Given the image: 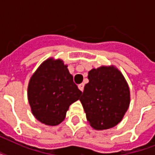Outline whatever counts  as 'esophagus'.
Instances as JSON below:
<instances>
[{
	"label": "esophagus",
	"instance_id": "34e87169",
	"mask_svg": "<svg viewBox=\"0 0 155 155\" xmlns=\"http://www.w3.org/2000/svg\"><path fill=\"white\" fill-rule=\"evenodd\" d=\"M78 87H79V89H80L81 92H83V91H84V84H79Z\"/></svg>",
	"mask_w": 155,
	"mask_h": 155
}]
</instances>
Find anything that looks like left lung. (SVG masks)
<instances>
[{"instance_id":"obj_1","label":"left lung","mask_w":155,"mask_h":155,"mask_svg":"<svg viewBox=\"0 0 155 155\" xmlns=\"http://www.w3.org/2000/svg\"><path fill=\"white\" fill-rule=\"evenodd\" d=\"M80 99L93 129L108 130L120 123L130 103V91L124 75L115 66H101L89 71Z\"/></svg>"}]
</instances>
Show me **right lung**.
Masks as SVG:
<instances>
[{"label":"right lung","instance_id":"right-lung-1","mask_svg":"<svg viewBox=\"0 0 155 155\" xmlns=\"http://www.w3.org/2000/svg\"><path fill=\"white\" fill-rule=\"evenodd\" d=\"M73 76L60 58L43 61L30 77L27 97L33 115L42 124L59 125L66 117L69 106L80 99Z\"/></svg>","mask_w":155,"mask_h":155}]
</instances>
